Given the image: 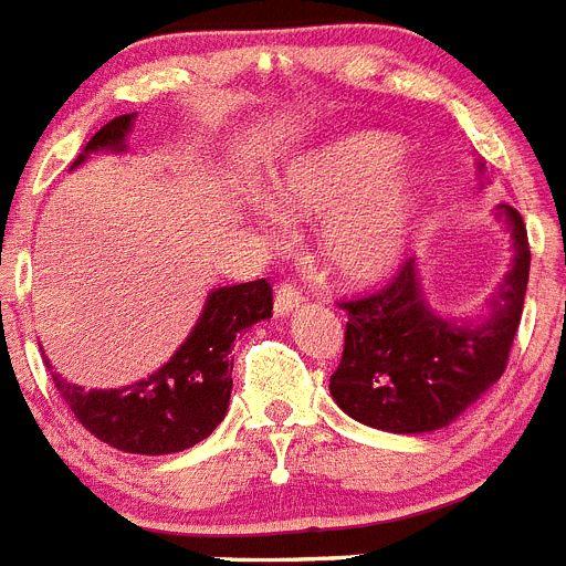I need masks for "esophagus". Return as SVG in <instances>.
Returning a JSON list of instances; mask_svg holds the SVG:
<instances>
[{
  "label": "esophagus",
  "mask_w": 566,
  "mask_h": 566,
  "mask_svg": "<svg viewBox=\"0 0 566 566\" xmlns=\"http://www.w3.org/2000/svg\"><path fill=\"white\" fill-rule=\"evenodd\" d=\"M298 307H302V293L296 287H290V284L276 287V296H273V313L276 316H287V313L298 311Z\"/></svg>",
  "instance_id": "1"
}]
</instances>
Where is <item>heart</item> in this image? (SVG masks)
I'll use <instances>...</instances> for the list:
<instances>
[{
	"label": "heart",
	"instance_id": "b5f03b06",
	"mask_svg": "<svg viewBox=\"0 0 566 566\" xmlns=\"http://www.w3.org/2000/svg\"><path fill=\"white\" fill-rule=\"evenodd\" d=\"M268 201L287 222H322L316 255L342 287H373L405 259L427 205V170L396 136L356 130L302 150L270 174ZM270 224L268 213L259 216Z\"/></svg>",
	"mask_w": 566,
	"mask_h": 566
}]
</instances>
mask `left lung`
<instances>
[{
    "label": "left lung",
    "instance_id": "8db88e82",
    "mask_svg": "<svg viewBox=\"0 0 566 566\" xmlns=\"http://www.w3.org/2000/svg\"><path fill=\"white\" fill-rule=\"evenodd\" d=\"M495 219L507 228L513 262L475 318L432 311L416 259L385 290L342 302L347 333L331 396L350 419L399 436L441 430L499 381L524 311L530 244L518 210L499 205Z\"/></svg>",
    "mask_w": 566,
    "mask_h": 566
}]
</instances>
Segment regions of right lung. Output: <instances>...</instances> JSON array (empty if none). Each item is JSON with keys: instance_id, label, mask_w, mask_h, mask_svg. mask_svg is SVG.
<instances>
[{"instance_id": "add662e5", "label": "right lung", "mask_w": 566, "mask_h": 566, "mask_svg": "<svg viewBox=\"0 0 566 566\" xmlns=\"http://www.w3.org/2000/svg\"><path fill=\"white\" fill-rule=\"evenodd\" d=\"M136 113L107 122L71 165L91 154H125ZM273 290L264 279L210 290L193 331L179 350L147 378L119 390H85L53 373L59 396L85 430L122 453L167 455L208 439L222 424L233 390L235 333L270 318ZM45 365L51 361L45 358Z\"/></svg>"}]
</instances>
